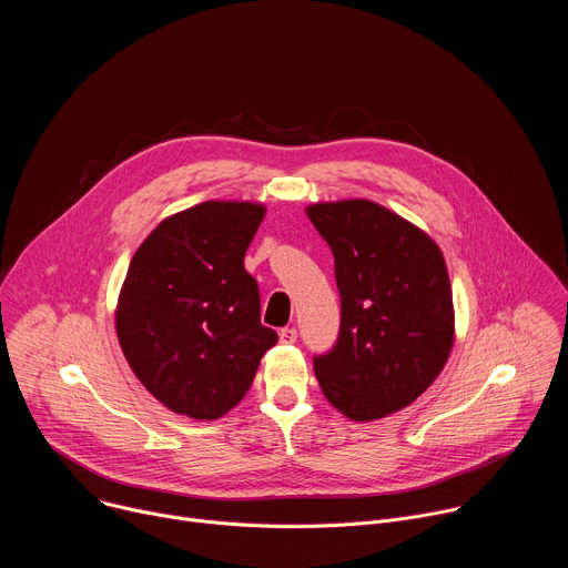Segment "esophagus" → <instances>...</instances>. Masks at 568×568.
Here are the masks:
<instances>
[{"mask_svg": "<svg viewBox=\"0 0 568 568\" xmlns=\"http://www.w3.org/2000/svg\"><path fill=\"white\" fill-rule=\"evenodd\" d=\"M278 337H281L283 344H294L296 342V328H281Z\"/></svg>", "mask_w": 568, "mask_h": 568, "instance_id": "34e87169", "label": "esophagus"}]
</instances>
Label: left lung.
<instances>
[{
	"mask_svg": "<svg viewBox=\"0 0 568 568\" xmlns=\"http://www.w3.org/2000/svg\"><path fill=\"white\" fill-rule=\"evenodd\" d=\"M335 256L342 326L314 375L335 409L357 423L386 418L420 397L454 346V303L436 242L371 202L305 209Z\"/></svg>",
	"mask_w": 568,
	"mask_h": 568,
	"instance_id": "left-lung-1",
	"label": "left lung"
}]
</instances>
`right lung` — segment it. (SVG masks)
<instances>
[{"mask_svg": "<svg viewBox=\"0 0 568 568\" xmlns=\"http://www.w3.org/2000/svg\"><path fill=\"white\" fill-rule=\"evenodd\" d=\"M265 206L202 202L159 222L132 256L116 305L121 351L164 407L215 420L250 390L278 335L245 270Z\"/></svg>", "mask_w": 568, "mask_h": 568, "instance_id": "add662e5", "label": "right lung"}]
</instances>
